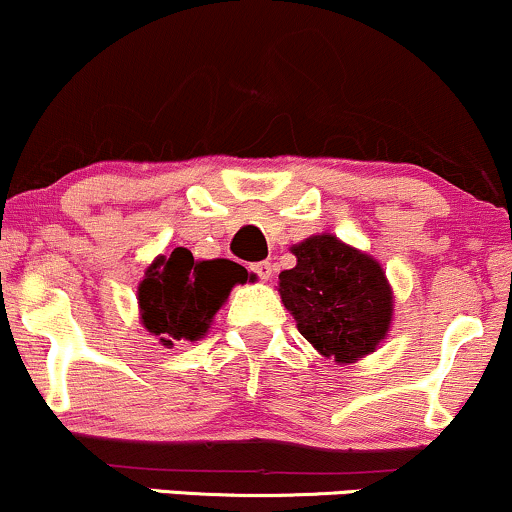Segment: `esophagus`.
Segmentation results:
<instances>
[{"label":"esophagus","instance_id":"esophagus-1","mask_svg":"<svg viewBox=\"0 0 512 512\" xmlns=\"http://www.w3.org/2000/svg\"><path fill=\"white\" fill-rule=\"evenodd\" d=\"M251 273H256L261 280H268L273 275V266L268 261H258L251 263Z\"/></svg>","mask_w":512,"mask_h":512}]
</instances>
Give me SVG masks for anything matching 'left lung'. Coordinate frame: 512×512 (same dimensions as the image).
<instances>
[{"label":"left lung","mask_w":512,"mask_h":512,"mask_svg":"<svg viewBox=\"0 0 512 512\" xmlns=\"http://www.w3.org/2000/svg\"><path fill=\"white\" fill-rule=\"evenodd\" d=\"M292 254L297 266L280 273L278 292L302 336L336 363L375 353L394 312L380 263L331 234L304 239Z\"/></svg>","instance_id":"obj_1"}]
</instances>
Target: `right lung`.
Instances as JSON below:
<instances>
[{"instance_id": "1", "label": "right lung", "mask_w": 512, "mask_h": 512, "mask_svg": "<svg viewBox=\"0 0 512 512\" xmlns=\"http://www.w3.org/2000/svg\"><path fill=\"white\" fill-rule=\"evenodd\" d=\"M246 280L249 273L239 263L227 258L195 261L191 251L179 246L169 256L154 258L137 287L142 324L162 346L198 341L232 287Z\"/></svg>"}]
</instances>
